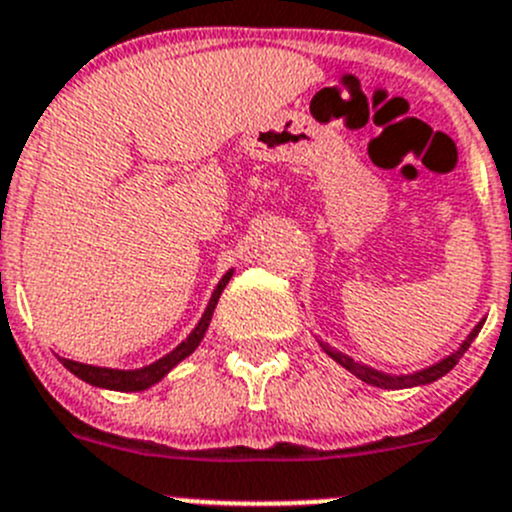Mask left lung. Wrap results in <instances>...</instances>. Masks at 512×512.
I'll list each match as a JSON object with an SVG mask.
<instances>
[{
	"label": "left lung",
	"mask_w": 512,
	"mask_h": 512,
	"mask_svg": "<svg viewBox=\"0 0 512 512\" xmlns=\"http://www.w3.org/2000/svg\"><path fill=\"white\" fill-rule=\"evenodd\" d=\"M485 317L478 322V325L473 327V332H470L468 337L463 340V345L458 347L455 352H450L448 357H443V360H438L435 365L430 367H423V370H415V372H408V375H390V372H382V370H375V367L370 365H362V362L352 360L350 355H345V352H340L337 347H330L327 342L320 340L322 350L327 352V355L332 357V360L337 362V365L345 367L347 372H352L355 377H360L362 382H367V385H375V388H385V390H403V388H418V385H430V382L440 380L443 375H448L450 370H453L455 365H458L460 357L465 355V350L470 347V342L478 337L480 327H483Z\"/></svg>",
	"instance_id": "left-lung-1"
}]
</instances>
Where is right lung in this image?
Instances as JSON below:
<instances>
[{
  "label": "right lung",
  "instance_id": "add662e5",
  "mask_svg": "<svg viewBox=\"0 0 512 512\" xmlns=\"http://www.w3.org/2000/svg\"><path fill=\"white\" fill-rule=\"evenodd\" d=\"M232 272L235 270H227L225 275H222V280L217 282L215 292H212L210 302H207L205 312H202L200 322L195 325V330L187 335V340H182L180 345L175 347L172 352H167L165 357H160V360H155L152 365H145V367H137V370H117V367H97V365H84V362H74V360H67V357H59V362H62L64 367H67L72 375H77L79 380L89 382V385H94V388H104V390H119V393H140V390H147L152 388V385H157V382L162 380V377L167 375V372L172 370L175 365H180L185 357H190L192 352L197 350V345L202 342V337H205L207 327H210V320H212V312H215L217 307V300H220L222 290H225V285L230 282Z\"/></svg>",
  "mask_w": 512,
  "mask_h": 512
}]
</instances>
